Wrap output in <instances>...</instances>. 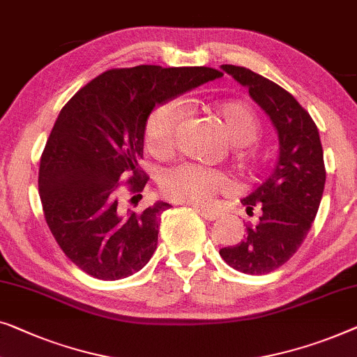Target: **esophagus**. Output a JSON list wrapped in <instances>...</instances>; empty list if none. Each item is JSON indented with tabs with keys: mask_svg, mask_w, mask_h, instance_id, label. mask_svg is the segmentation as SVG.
<instances>
[{
	"mask_svg": "<svg viewBox=\"0 0 357 357\" xmlns=\"http://www.w3.org/2000/svg\"><path fill=\"white\" fill-rule=\"evenodd\" d=\"M199 214H201V217H203V219H206V220H215V219H219V213H217V211H214V209H209V208H201V209H199Z\"/></svg>",
	"mask_w": 357,
	"mask_h": 357,
	"instance_id": "obj_1",
	"label": "esophagus"
}]
</instances>
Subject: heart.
<instances>
[{
    "label": "heart",
    "instance_id": "b5f03b06",
    "mask_svg": "<svg viewBox=\"0 0 357 357\" xmlns=\"http://www.w3.org/2000/svg\"><path fill=\"white\" fill-rule=\"evenodd\" d=\"M183 105L177 100L164 101L149 112L144 123V144L156 158H167L177 143L183 121ZM229 140L235 144V158L243 172L256 177L266 167V158L255 146L262 133V121L245 101H225L214 106ZM229 175L193 162H180L159 175V188L166 198L183 204H204L217 193L231 190Z\"/></svg>",
    "mask_w": 357,
    "mask_h": 357
}]
</instances>
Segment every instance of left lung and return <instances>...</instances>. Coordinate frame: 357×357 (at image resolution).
Here are the masks:
<instances>
[{
  "label": "left lung",
  "mask_w": 357,
  "mask_h": 357,
  "mask_svg": "<svg viewBox=\"0 0 357 357\" xmlns=\"http://www.w3.org/2000/svg\"><path fill=\"white\" fill-rule=\"evenodd\" d=\"M220 67L266 111L280 143L271 177L241 199L248 215L259 211V222L246 225V236L238 245L219 251L235 271L262 275L285 264L306 240L325 187L324 149L317 126L293 95L246 67Z\"/></svg>",
  "instance_id": "1"
}]
</instances>
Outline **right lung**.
<instances>
[{
	"instance_id": "right-lung-1",
	"label": "right lung",
	"mask_w": 357,
	"mask_h": 357,
	"mask_svg": "<svg viewBox=\"0 0 357 357\" xmlns=\"http://www.w3.org/2000/svg\"><path fill=\"white\" fill-rule=\"evenodd\" d=\"M219 77L211 67L111 69L61 109L40 159V199L54 240L89 275L121 280L151 259L170 204L133 211L119 199L128 190L138 204L149 178L138 164L144 123L156 105Z\"/></svg>"
}]
</instances>
